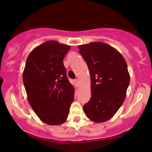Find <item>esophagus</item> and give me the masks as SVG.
Segmentation results:
<instances>
[{
    "label": "esophagus",
    "mask_w": 152,
    "mask_h": 152,
    "mask_svg": "<svg viewBox=\"0 0 152 152\" xmlns=\"http://www.w3.org/2000/svg\"><path fill=\"white\" fill-rule=\"evenodd\" d=\"M75 83H76L77 86V87L80 86V81H79V79H76V80H75Z\"/></svg>",
    "instance_id": "obj_1"
}]
</instances>
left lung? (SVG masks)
Listing matches in <instances>:
<instances>
[{"instance_id":"left-lung-1","label":"left lung","mask_w":152,"mask_h":152,"mask_svg":"<svg viewBox=\"0 0 152 152\" xmlns=\"http://www.w3.org/2000/svg\"><path fill=\"white\" fill-rule=\"evenodd\" d=\"M91 80L90 100L83 106L87 117L96 123L110 119L125 99L130 76L124 57L110 45L92 42L78 46Z\"/></svg>"}]
</instances>
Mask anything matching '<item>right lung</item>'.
I'll list each match as a JSON object with an SVG mask.
<instances>
[{"label": "right lung", "mask_w": 152, "mask_h": 152, "mask_svg": "<svg viewBox=\"0 0 152 152\" xmlns=\"http://www.w3.org/2000/svg\"><path fill=\"white\" fill-rule=\"evenodd\" d=\"M69 48L58 41H46L30 52L23 70L29 104L48 125L63 124L74 100L75 87L66 77L63 65Z\"/></svg>", "instance_id": "right-lung-1"}]
</instances>
